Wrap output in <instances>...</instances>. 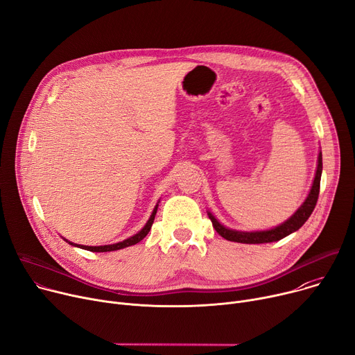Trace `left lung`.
I'll use <instances>...</instances> for the list:
<instances>
[{
    "label": "left lung",
    "instance_id": "1",
    "mask_svg": "<svg viewBox=\"0 0 355 355\" xmlns=\"http://www.w3.org/2000/svg\"><path fill=\"white\" fill-rule=\"evenodd\" d=\"M321 172H322V155L321 152L318 153V159H317V171L314 175V180L311 184L310 192L306 198V200L302 203L290 217L283 222L282 225L271 227L268 230H256V232H243V230H234V229H229L225 225H222L216 217L207 211L209 219L211 220V225L214 227V230L219 233L222 237H225L226 240L230 241H237V243H246V244H259V243H271V241H277L294 232H297L300 227H302L309 217L311 216L317 199H318V193H320V180H321Z\"/></svg>",
    "mask_w": 355,
    "mask_h": 355
}]
</instances>
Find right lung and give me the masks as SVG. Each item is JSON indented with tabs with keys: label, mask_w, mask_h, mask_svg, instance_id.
Here are the masks:
<instances>
[{
	"label": "right lung",
	"mask_w": 355,
	"mask_h": 355,
	"mask_svg": "<svg viewBox=\"0 0 355 355\" xmlns=\"http://www.w3.org/2000/svg\"><path fill=\"white\" fill-rule=\"evenodd\" d=\"M157 206H159V202L156 203V206H155V209H153V211H152V214H150V217H149V220L146 222V225H145L138 233L130 236V237H128V239H125V240H122V241H119V243L105 244V246H84V244H76V243H72V241H69V240H67V239H64V237H62V239H64L68 244H71V246H75V248H79V249H84V250H89V252H96V253L115 252V250H121V249L133 246V244L139 243V241L149 233V230H150V227H152V225H153V220H155V214H156V211H157Z\"/></svg>",
	"instance_id": "obj_1"
}]
</instances>
